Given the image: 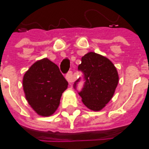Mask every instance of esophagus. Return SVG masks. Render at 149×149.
<instances>
[{"label": "esophagus", "instance_id": "34e87169", "mask_svg": "<svg viewBox=\"0 0 149 149\" xmlns=\"http://www.w3.org/2000/svg\"><path fill=\"white\" fill-rule=\"evenodd\" d=\"M66 79H67V81L68 82H72V81H74V77H73V74H72V71H70L69 72H68L67 76H66Z\"/></svg>", "mask_w": 149, "mask_h": 149}]
</instances>
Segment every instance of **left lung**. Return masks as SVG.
<instances>
[{"label":"left lung","instance_id":"1","mask_svg":"<svg viewBox=\"0 0 149 149\" xmlns=\"http://www.w3.org/2000/svg\"><path fill=\"white\" fill-rule=\"evenodd\" d=\"M82 77L73 84L77 90L78 82L82 79L83 86L78 94L82 102L89 109L99 111L113 97L118 83V74L113 62L95 52H89L81 58L78 66Z\"/></svg>","mask_w":149,"mask_h":149}]
</instances>
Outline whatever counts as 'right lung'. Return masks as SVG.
<instances>
[{"label": "right lung", "mask_w": 149, "mask_h": 149, "mask_svg": "<svg viewBox=\"0 0 149 149\" xmlns=\"http://www.w3.org/2000/svg\"><path fill=\"white\" fill-rule=\"evenodd\" d=\"M68 85L59 68L47 58L35 62L23 77L26 100L37 114L44 117L55 113Z\"/></svg>", "instance_id": "1"}]
</instances>
